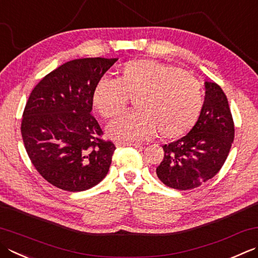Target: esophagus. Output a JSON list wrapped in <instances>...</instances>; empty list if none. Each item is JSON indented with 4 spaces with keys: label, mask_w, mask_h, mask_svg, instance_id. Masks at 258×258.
Returning <instances> with one entry per match:
<instances>
[{
    "label": "esophagus",
    "mask_w": 258,
    "mask_h": 258,
    "mask_svg": "<svg viewBox=\"0 0 258 258\" xmlns=\"http://www.w3.org/2000/svg\"><path fill=\"white\" fill-rule=\"evenodd\" d=\"M115 145L117 146H134V148H138V149H142V144L140 143H135V142H122V141H117V142H115Z\"/></svg>",
    "instance_id": "esophagus-1"
}]
</instances>
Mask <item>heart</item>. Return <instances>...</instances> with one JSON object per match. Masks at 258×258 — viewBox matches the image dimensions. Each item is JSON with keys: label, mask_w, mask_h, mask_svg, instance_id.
<instances>
[{"label": "heart", "mask_w": 258, "mask_h": 258, "mask_svg": "<svg viewBox=\"0 0 258 258\" xmlns=\"http://www.w3.org/2000/svg\"><path fill=\"white\" fill-rule=\"evenodd\" d=\"M128 98L136 108L108 126L113 139L140 141L155 133L175 136L194 124L203 104L200 83L179 68L153 60H133L122 66L115 79L95 85L93 105L104 118L122 113Z\"/></svg>", "instance_id": "b5f03b06"}]
</instances>
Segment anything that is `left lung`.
Returning <instances> with one entry per match:
<instances>
[{
	"label": "left lung",
	"mask_w": 258,
	"mask_h": 258,
	"mask_svg": "<svg viewBox=\"0 0 258 258\" xmlns=\"http://www.w3.org/2000/svg\"><path fill=\"white\" fill-rule=\"evenodd\" d=\"M205 87V102L194 127L163 145L164 156L156 175L170 188L195 189L214 178L234 142L235 125L225 93L216 83L206 82Z\"/></svg>",
	"instance_id": "1"
}]
</instances>
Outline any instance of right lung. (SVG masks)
Wrapping results in <instances>:
<instances>
[{
    "label": "right lung",
    "instance_id": "obj_1",
    "mask_svg": "<svg viewBox=\"0 0 258 258\" xmlns=\"http://www.w3.org/2000/svg\"><path fill=\"white\" fill-rule=\"evenodd\" d=\"M117 58L75 59L40 80L24 107L21 134L35 170L70 192L93 188L108 173L115 145L90 114L95 85Z\"/></svg>",
    "mask_w": 258,
    "mask_h": 258
}]
</instances>
